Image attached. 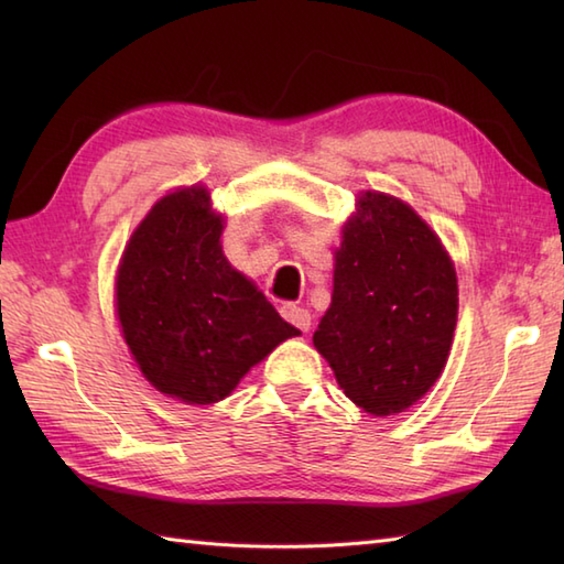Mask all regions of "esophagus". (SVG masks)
<instances>
[{"instance_id":"obj_1","label":"esophagus","mask_w":564,"mask_h":564,"mask_svg":"<svg viewBox=\"0 0 564 564\" xmlns=\"http://www.w3.org/2000/svg\"><path fill=\"white\" fill-rule=\"evenodd\" d=\"M281 315H283L285 322H291V325L295 329H301V332H307L310 325H313V317H310V313H307L305 307H297V305L289 303V305L281 307Z\"/></svg>"}]
</instances>
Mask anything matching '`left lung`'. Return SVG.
Masks as SVG:
<instances>
[{"mask_svg":"<svg viewBox=\"0 0 564 564\" xmlns=\"http://www.w3.org/2000/svg\"><path fill=\"white\" fill-rule=\"evenodd\" d=\"M455 315V269L434 230L398 198H358L313 337L346 398L376 416L414 404L446 366Z\"/></svg>","mask_w":564,"mask_h":564,"instance_id":"left-lung-1","label":"left lung"}]
</instances>
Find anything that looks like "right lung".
<instances>
[{"instance_id": "right-lung-1", "label": "right lung", "mask_w": 564, "mask_h": 564, "mask_svg": "<svg viewBox=\"0 0 564 564\" xmlns=\"http://www.w3.org/2000/svg\"><path fill=\"white\" fill-rule=\"evenodd\" d=\"M206 188L164 196L123 251L116 305L126 344L154 388L191 404L227 398L289 337L283 322L220 249Z\"/></svg>"}]
</instances>
